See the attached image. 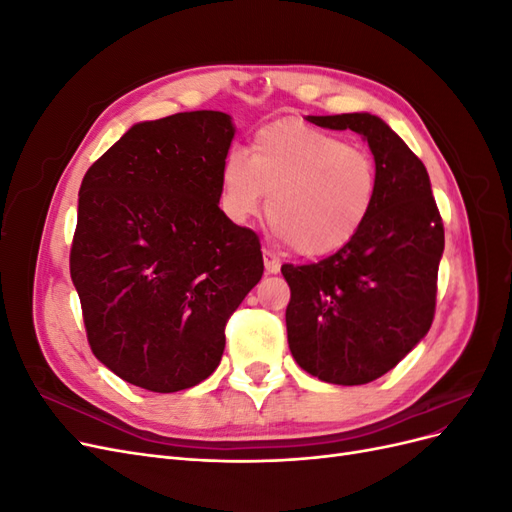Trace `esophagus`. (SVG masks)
Returning <instances> with one entry per match:
<instances>
[{
    "mask_svg": "<svg viewBox=\"0 0 512 512\" xmlns=\"http://www.w3.org/2000/svg\"><path fill=\"white\" fill-rule=\"evenodd\" d=\"M262 258H265L267 273H271V275L280 273V269H282V260L280 258H277L275 254H271V252H267V250H265V254H262Z\"/></svg>",
    "mask_w": 512,
    "mask_h": 512,
    "instance_id": "34e87169",
    "label": "esophagus"
}]
</instances>
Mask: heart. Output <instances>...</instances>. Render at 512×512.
Wrapping results in <instances>:
<instances>
[{
    "label": "heart",
    "instance_id": "heart-1",
    "mask_svg": "<svg viewBox=\"0 0 512 512\" xmlns=\"http://www.w3.org/2000/svg\"><path fill=\"white\" fill-rule=\"evenodd\" d=\"M269 224L303 256H327L359 237L378 198L367 151L299 119L254 134L247 158L232 151L220 170V203L245 224L265 209Z\"/></svg>",
    "mask_w": 512,
    "mask_h": 512
}]
</instances>
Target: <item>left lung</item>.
I'll use <instances>...</instances> for the list:
<instances>
[{
	"mask_svg": "<svg viewBox=\"0 0 512 512\" xmlns=\"http://www.w3.org/2000/svg\"><path fill=\"white\" fill-rule=\"evenodd\" d=\"M367 141L378 198L365 228L314 265H284L290 286L288 346L322 382L367 384L391 371L427 335L436 312L444 228L425 164L371 113L309 117Z\"/></svg>",
	"mask_w": 512,
	"mask_h": 512,
	"instance_id": "obj_1",
	"label": "left lung"
}]
</instances>
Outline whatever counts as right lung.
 <instances>
[{"instance_id": "obj_1", "label": "right lung", "mask_w": 512, "mask_h": 512, "mask_svg": "<svg viewBox=\"0 0 512 512\" xmlns=\"http://www.w3.org/2000/svg\"><path fill=\"white\" fill-rule=\"evenodd\" d=\"M235 123L220 111L141 121L79 190L70 275L96 359L141 389L209 378L226 322L262 277L256 232L220 209Z\"/></svg>"}]
</instances>
